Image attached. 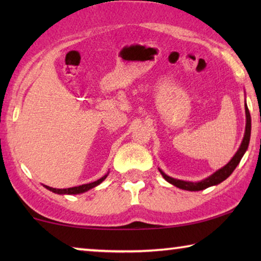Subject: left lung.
<instances>
[{
    "mask_svg": "<svg viewBox=\"0 0 261 261\" xmlns=\"http://www.w3.org/2000/svg\"><path fill=\"white\" fill-rule=\"evenodd\" d=\"M245 116H246V124H245V132H244V137H243L242 144L240 148L237 149V152L235 153V155L232 156L231 160L229 161L226 166L220 168V169L216 170L215 173L210 175L208 177L199 180V182H190V180H182V179L170 177V176H168L167 174L163 173L160 168H159V171H160L161 175L163 176V178H165L168 183L175 185L176 188L187 190V191H200V190L213 187V185H218L221 182H223L224 179H227L229 176L232 174V171L235 170V168L238 166V163H240L243 155L245 154L247 147H249L250 137H251V116H250L249 108H247L246 101H245Z\"/></svg>",
    "mask_w": 261,
    "mask_h": 261,
    "instance_id": "obj_1",
    "label": "left lung"
}]
</instances>
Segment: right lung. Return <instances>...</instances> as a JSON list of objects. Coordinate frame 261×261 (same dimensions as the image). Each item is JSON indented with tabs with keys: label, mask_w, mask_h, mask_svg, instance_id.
Returning a JSON list of instances; mask_svg holds the SVG:
<instances>
[{
	"label": "right lung",
	"mask_w": 261,
	"mask_h": 261,
	"mask_svg": "<svg viewBox=\"0 0 261 261\" xmlns=\"http://www.w3.org/2000/svg\"><path fill=\"white\" fill-rule=\"evenodd\" d=\"M109 173L106 174L102 177L99 178L98 180H95V182H92V183H87V184H83V185H79V187H73V188H68V189H55V188H50V187H47V185H43L47 190H49V191L57 193V194H79V193H84L88 191V190L93 189L95 187H98L100 183H102L103 180L107 177Z\"/></svg>",
	"instance_id": "1"
}]
</instances>
